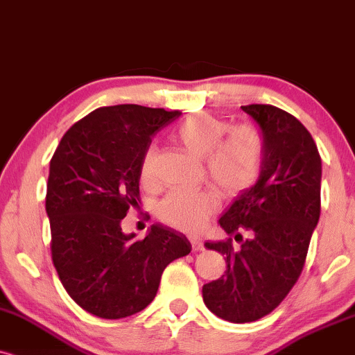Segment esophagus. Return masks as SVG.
I'll use <instances>...</instances> for the list:
<instances>
[{
	"label": "esophagus",
	"instance_id": "obj_1",
	"mask_svg": "<svg viewBox=\"0 0 355 355\" xmlns=\"http://www.w3.org/2000/svg\"><path fill=\"white\" fill-rule=\"evenodd\" d=\"M189 240H191V245H192V250H194V252L204 250V242H202V239L194 237V235H192V237H189Z\"/></svg>",
	"mask_w": 355,
	"mask_h": 355
}]
</instances>
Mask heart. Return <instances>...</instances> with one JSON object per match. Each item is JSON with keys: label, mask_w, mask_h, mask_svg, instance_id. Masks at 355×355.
I'll list each match as a JSON object with an SVG mask.
<instances>
[{"label": "heart", "mask_w": 355, "mask_h": 355, "mask_svg": "<svg viewBox=\"0 0 355 355\" xmlns=\"http://www.w3.org/2000/svg\"><path fill=\"white\" fill-rule=\"evenodd\" d=\"M227 121L194 113L174 128V138L187 151L202 157L207 181L224 196H239L255 184L265 163V137L255 123L243 121L227 130ZM156 150L150 146L141 157V181L155 179ZM217 209L207 191H173L157 205V217L171 227L196 232Z\"/></svg>", "instance_id": "b5f03b06"}]
</instances>
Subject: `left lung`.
Returning <instances> with one entry per match:
<instances>
[{"label":"left lung","instance_id":"obj_1","mask_svg":"<svg viewBox=\"0 0 355 355\" xmlns=\"http://www.w3.org/2000/svg\"><path fill=\"white\" fill-rule=\"evenodd\" d=\"M265 137V163L257 184L218 218L229 235L205 242L225 257V275L204 284V303L230 322H252L286 298L304 268L321 214V156L308 130L273 105L242 107ZM249 237L243 239L241 232Z\"/></svg>","mask_w":355,"mask_h":355}]
</instances>
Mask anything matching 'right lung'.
<instances>
[{"label":"right lung","instance_id":"add662e5","mask_svg":"<svg viewBox=\"0 0 355 355\" xmlns=\"http://www.w3.org/2000/svg\"><path fill=\"white\" fill-rule=\"evenodd\" d=\"M181 112L141 105L100 107L65 131L51 159L46 212L60 283L87 313L120 319L155 300L161 275L191 252L161 224L143 240L121 230L139 200V164L151 137Z\"/></svg>","mask_w":355,"mask_h":355}]
</instances>
